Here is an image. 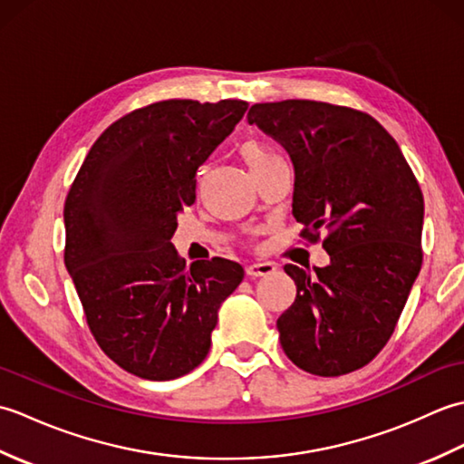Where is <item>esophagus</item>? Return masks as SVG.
Masks as SVG:
<instances>
[{"label":"esophagus","mask_w":464,"mask_h":464,"mask_svg":"<svg viewBox=\"0 0 464 464\" xmlns=\"http://www.w3.org/2000/svg\"><path fill=\"white\" fill-rule=\"evenodd\" d=\"M275 269V265L273 263H269V261H265V263H251V265H247V275L249 277H267V275H271Z\"/></svg>","instance_id":"34e87169"}]
</instances>
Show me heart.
I'll use <instances>...</instances> for the list:
<instances>
[{
  "label": "heart",
  "mask_w": 464,
  "mask_h": 464,
  "mask_svg": "<svg viewBox=\"0 0 464 464\" xmlns=\"http://www.w3.org/2000/svg\"><path fill=\"white\" fill-rule=\"evenodd\" d=\"M241 153L245 157V161L249 163L253 173L261 171L263 167H267L271 161L279 160V155L273 153L267 145H263L261 141H255V140L245 141L241 145Z\"/></svg>",
  "instance_id": "obj_1"
}]
</instances>
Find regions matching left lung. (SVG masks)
<instances>
[{
	"label": "left lung",
	"mask_w": 464,
	"mask_h": 464,
	"mask_svg": "<svg viewBox=\"0 0 464 464\" xmlns=\"http://www.w3.org/2000/svg\"><path fill=\"white\" fill-rule=\"evenodd\" d=\"M247 120L291 153L293 217L331 259L313 273L285 265L297 297L277 319L281 347L319 377L357 371L389 343L420 271V185L392 135L353 107L285 100Z\"/></svg>",
	"instance_id": "1"
}]
</instances>
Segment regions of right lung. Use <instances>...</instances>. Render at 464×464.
Listing matches in <instances>:
<instances>
[{"label": "right lung", "instance_id": "right-lung-1", "mask_svg": "<svg viewBox=\"0 0 464 464\" xmlns=\"http://www.w3.org/2000/svg\"><path fill=\"white\" fill-rule=\"evenodd\" d=\"M249 103L163 100L97 137L63 205V261L93 339L135 377H183L207 357L239 263L187 267L171 245L177 213L195 203V175Z\"/></svg>", "mask_w": 464, "mask_h": 464}]
</instances>
